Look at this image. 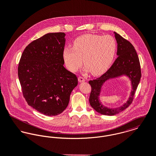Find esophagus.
<instances>
[{
  "label": "esophagus",
  "instance_id": "esophagus-1",
  "mask_svg": "<svg viewBox=\"0 0 156 156\" xmlns=\"http://www.w3.org/2000/svg\"><path fill=\"white\" fill-rule=\"evenodd\" d=\"M78 81H79V82H80V83H83V82H84L86 80H85V79H84L83 77H82V76H79V77H78Z\"/></svg>",
  "mask_w": 156,
  "mask_h": 156
}]
</instances>
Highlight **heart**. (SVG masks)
<instances>
[{"instance_id":"b5f03b06","label":"heart","mask_w":156,"mask_h":156,"mask_svg":"<svg viewBox=\"0 0 156 156\" xmlns=\"http://www.w3.org/2000/svg\"><path fill=\"white\" fill-rule=\"evenodd\" d=\"M72 48L65 47L63 58L67 69L75 72L83 65L93 75H100L110 66L116 52L117 42L110 35L87 34L75 39Z\"/></svg>"}]
</instances>
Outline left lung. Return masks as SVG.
<instances>
[{
    "mask_svg": "<svg viewBox=\"0 0 156 156\" xmlns=\"http://www.w3.org/2000/svg\"><path fill=\"white\" fill-rule=\"evenodd\" d=\"M117 43L118 57L111 67L99 78L89 81L91 87L89 102L91 107L98 112L105 115H114L126 109L132 102L135 93L138 87L141 71L137 52L133 45L116 32H114ZM126 76L131 83L132 90L126 103L117 108H108L101 104L99 96L101 87L107 80Z\"/></svg>",
    "mask_w": 156,
    "mask_h": 156,
    "instance_id": "8db88e82",
    "label": "left lung"
}]
</instances>
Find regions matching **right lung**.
<instances>
[{
	"instance_id": "add662e5",
	"label": "right lung",
	"mask_w": 156,
	"mask_h": 156,
	"mask_svg": "<svg viewBox=\"0 0 156 156\" xmlns=\"http://www.w3.org/2000/svg\"><path fill=\"white\" fill-rule=\"evenodd\" d=\"M63 32L50 33L29 44L23 52L18 75L28 105L47 116L61 114L78 85L75 74L64 66Z\"/></svg>"
}]
</instances>
